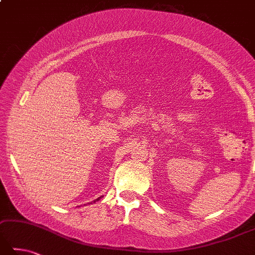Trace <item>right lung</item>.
Wrapping results in <instances>:
<instances>
[{
    "instance_id": "add662e5",
    "label": "right lung",
    "mask_w": 255,
    "mask_h": 255,
    "mask_svg": "<svg viewBox=\"0 0 255 255\" xmlns=\"http://www.w3.org/2000/svg\"><path fill=\"white\" fill-rule=\"evenodd\" d=\"M101 198H102V196H100V198H98V199H97V200H94V201H92V202H91V203H90V204H92V203H95V202H97V201H99V200H100V199H101Z\"/></svg>"
}]
</instances>
